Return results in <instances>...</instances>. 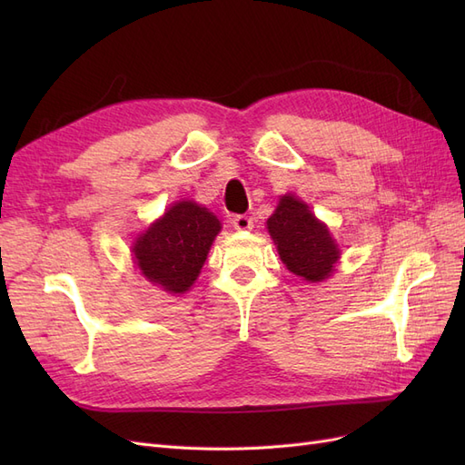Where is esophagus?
<instances>
[{
	"label": "esophagus",
	"instance_id": "esophagus-1",
	"mask_svg": "<svg viewBox=\"0 0 465 465\" xmlns=\"http://www.w3.org/2000/svg\"><path fill=\"white\" fill-rule=\"evenodd\" d=\"M232 227L236 231H250L254 227V219L248 217V215H234L232 217Z\"/></svg>",
	"mask_w": 465,
	"mask_h": 465
}]
</instances>
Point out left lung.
I'll return each instance as SVG.
<instances>
[{
  "label": "left lung",
  "instance_id": "left-lung-1",
  "mask_svg": "<svg viewBox=\"0 0 465 465\" xmlns=\"http://www.w3.org/2000/svg\"><path fill=\"white\" fill-rule=\"evenodd\" d=\"M267 231L289 272L306 281L330 277L340 250L326 224L312 215L304 202L294 195H283L275 213L267 219Z\"/></svg>",
  "mask_w": 465,
  "mask_h": 465
}]
</instances>
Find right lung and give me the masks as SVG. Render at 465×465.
<instances>
[{
    "label": "right lung",
    "instance_id": "right-lung-1",
    "mask_svg": "<svg viewBox=\"0 0 465 465\" xmlns=\"http://www.w3.org/2000/svg\"><path fill=\"white\" fill-rule=\"evenodd\" d=\"M219 231V219L205 207L178 202L135 241L137 267L166 292H184L198 279Z\"/></svg>",
    "mask_w": 465,
    "mask_h": 465
}]
</instances>
